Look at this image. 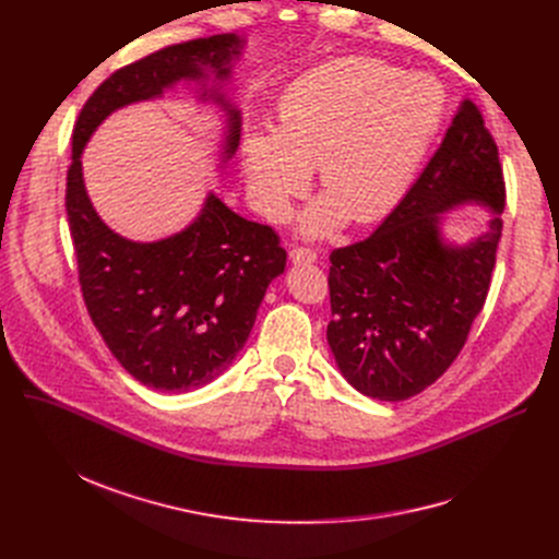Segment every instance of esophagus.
Returning a JSON list of instances; mask_svg holds the SVG:
<instances>
[{"instance_id":"34e87169","label":"esophagus","mask_w":559,"mask_h":559,"mask_svg":"<svg viewBox=\"0 0 559 559\" xmlns=\"http://www.w3.org/2000/svg\"><path fill=\"white\" fill-rule=\"evenodd\" d=\"M289 260L295 264H301V262H314L317 260V251L310 249V247H295L289 251Z\"/></svg>"}]
</instances>
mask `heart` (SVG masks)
<instances>
[{
  "instance_id": "b5f03b06",
  "label": "heart",
  "mask_w": 559,
  "mask_h": 559,
  "mask_svg": "<svg viewBox=\"0 0 559 559\" xmlns=\"http://www.w3.org/2000/svg\"><path fill=\"white\" fill-rule=\"evenodd\" d=\"M447 87L369 56L335 58L297 81L278 102L276 131L242 142V169L258 211L283 219L306 192L310 167L326 188L304 215L306 235L348 217L390 215L407 194L447 120Z\"/></svg>"
}]
</instances>
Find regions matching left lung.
<instances>
[{
  "label": "left lung",
  "instance_id": "1",
  "mask_svg": "<svg viewBox=\"0 0 559 559\" xmlns=\"http://www.w3.org/2000/svg\"><path fill=\"white\" fill-rule=\"evenodd\" d=\"M480 202L495 211L468 246L441 238V215ZM498 146L464 99L417 183L367 240L331 253L326 337L342 376L378 401H405L442 376L485 306L503 230Z\"/></svg>",
  "mask_w": 559,
  "mask_h": 559
}]
</instances>
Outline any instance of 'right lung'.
I'll list each match as a JSON object with an SVG mask.
<instances>
[{"label": "right lung", "instance_id": "1", "mask_svg": "<svg viewBox=\"0 0 559 559\" xmlns=\"http://www.w3.org/2000/svg\"><path fill=\"white\" fill-rule=\"evenodd\" d=\"M242 47L235 34H217L144 56L97 87L72 131L66 211L87 314L117 362L160 392L197 390L235 360L287 253L272 226L233 213L213 192L181 233L158 242L127 240L99 219L87 199L81 152L117 108L160 97L181 79L201 81L209 76L205 70L228 79ZM209 97L228 115V160L240 144V110L217 91Z\"/></svg>", "mask_w": 559, "mask_h": 559}]
</instances>
